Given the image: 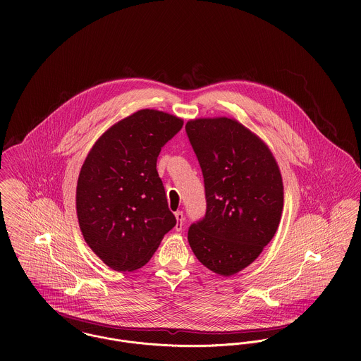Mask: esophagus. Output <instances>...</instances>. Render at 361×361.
I'll return each instance as SVG.
<instances>
[{"label":"esophagus","instance_id":"esophagus-1","mask_svg":"<svg viewBox=\"0 0 361 361\" xmlns=\"http://www.w3.org/2000/svg\"><path fill=\"white\" fill-rule=\"evenodd\" d=\"M175 218H176V225H175V229L179 232V231H182V228H183V222H185V215H183V212L182 211H176L175 212Z\"/></svg>","mask_w":361,"mask_h":361}]
</instances>
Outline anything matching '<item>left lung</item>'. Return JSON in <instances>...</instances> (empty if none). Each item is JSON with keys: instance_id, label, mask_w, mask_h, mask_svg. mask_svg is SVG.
I'll return each instance as SVG.
<instances>
[{"instance_id": "left-lung-1", "label": "left lung", "mask_w": 361, "mask_h": 361, "mask_svg": "<svg viewBox=\"0 0 361 361\" xmlns=\"http://www.w3.org/2000/svg\"><path fill=\"white\" fill-rule=\"evenodd\" d=\"M186 133L204 176L206 215L189 228L197 259L231 276L249 267L274 238L283 182L268 146L233 118H197Z\"/></svg>"}]
</instances>
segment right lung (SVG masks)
I'll list each match as a JSON object with an SVG mask.
<instances>
[{
  "instance_id": "obj_1",
  "label": "right lung",
  "mask_w": 361,
  "mask_h": 361,
  "mask_svg": "<svg viewBox=\"0 0 361 361\" xmlns=\"http://www.w3.org/2000/svg\"><path fill=\"white\" fill-rule=\"evenodd\" d=\"M183 119L140 109L106 129L86 157L76 186L82 235L115 271L142 268L175 225L157 172L161 147Z\"/></svg>"
}]
</instances>
